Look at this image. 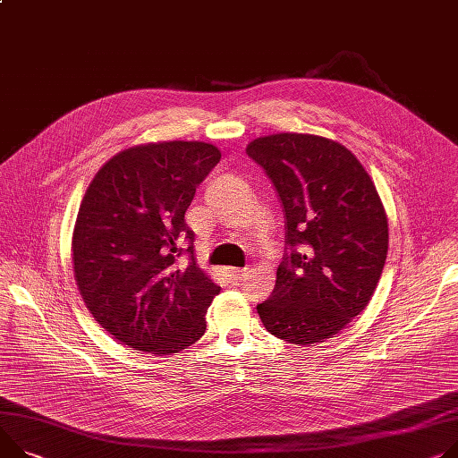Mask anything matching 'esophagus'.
Masks as SVG:
<instances>
[{
	"mask_svg": "<svg viewBox=\"0 0 458 458\" xmlns=\"http://www.w3.org/2000/svg\"><path fill=\"white\" fill-rule=\"evenodd\" d=\"M248 275H250L248 269H238V267H229L227 269V276L233 280V283H240V280H243Z\"/></svg>",
	"mask_w": 458,
	"mask_h": 458,
	"instance_id": "34e87169",
	"label": "esophagus"
}]
</instances>
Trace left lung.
Returning <instances> with one entry per match:
<instances>
[{
  "label": "left lung",
  "mask_w": 458,
  "mask_h": 458,
  "mask_svg": "<svg viewBox=\"0 0 458 458\" xmlns=\"http://www.w3.org/2000/svg\"><path fill=\"white\" fill-rule=\"evenodd\" d=\"M245 152L271 178L293 248L257 306L260 321L286 343L330 339L367 308L385 266L389 224L376 185L354 154L321 135H264Z\"/></svg>",
  "instance_id": "8db88e82"
}]
</instances>
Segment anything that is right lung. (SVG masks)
Segmentation results:
<instances>
[{
  "label": "right lung",
  "mask_w": 458,
  "mask_h": 458,
  "mask_svg": "<svg viewBox=\"0 0 458 458\" xmlns=\"http://www.w3.org/2000/svg\"><path fill=\"white\" fill-rule=\"evenodd\" d=\"M220 157L203 140L135 145L86 189L72 240L77 286L93 319L133 350L170 356L205 334L220 286L194 262L185 213ZM183 239L189 265L177 262Z\"/></svg>",
  "instance_id": "add662e5"
}]
</instances>
